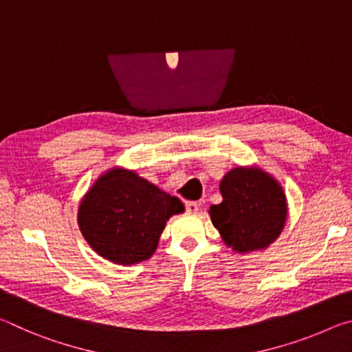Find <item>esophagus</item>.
<instances>
[{
  "label": "esophagus",
  "mask_w": 352,
  "mask_h": 352,
  "mask_svg": "<svg viewBox=\"0 0 352 352\" xmlns=\"http://www.w3.org/2000/svg\"><path fill=\"white\" fill-rule=\"evenodd\" d=\"M184 210L188 212H197L199 211L197 201H186V204H184Z\"/></svg>",
  "instance_id": "esophagus-1"
}]
</instances>
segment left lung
<instances>
[{
	"label": "left lung",
	"instance_id": "8db88e82",
	"mask_svg": "<svg viewBox=\"0 0 352 352\" xmlns=\"http://www.w3.org/2000/svg\"><path fill=\"white\" fill-rule=\"evenodd\" d=\"M223 200L210 208L211 220L236 252L265 248L281 233L287 216L279 184L259 169L236 168L220 182Z\"/></svg>",
	"mask_w": 352,
	"mask_h": 352
}]
</instances>
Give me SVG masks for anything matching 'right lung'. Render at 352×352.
I'll use <instances>...</instances> for the list:
<instances>
[{"label":"right lung","instance_id":"1","mask_svg":"<svg viewBox=\"0 0 352 352\" xmlns=\"http://www.w3.org/2000/svg\"><path fill=\"white\" fill-rule=\"evenodd\" d=\"M183 204L135 172L111 169L88 190L79 208L83 237L102 258L127 265L153 254L166 220Z\"/></svg>","mask_w":352,"mask_h":352}]
</instances>
